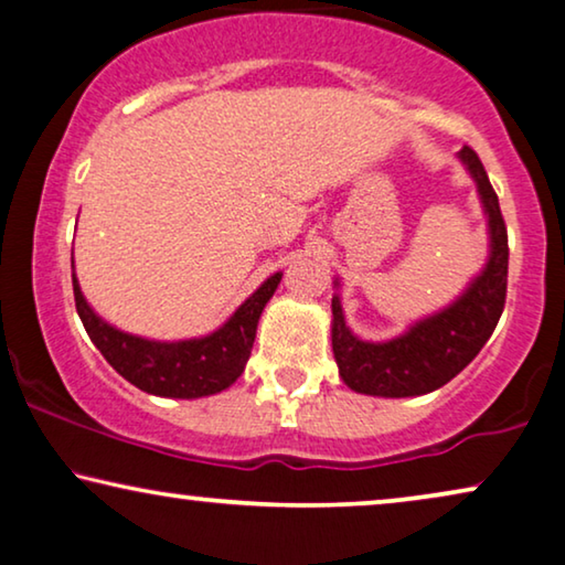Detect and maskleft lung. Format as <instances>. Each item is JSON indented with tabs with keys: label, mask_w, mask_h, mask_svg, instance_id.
<instances>
[{
	"label": "left lung",
	"mask_w": 565,
	"mask_h": 565,
	"mask_svg": "<svg viewBox=\"0 0 565 565\" xmlns=\"http://www.w3.org/2000/svg\"><path fill=\"white\" fill-rule=\"evenodd\" d=\"M479 189L489 222V260L468 289L440 312L412 324L399 338L369 343L355 338L345 324L340 294L332 297V353L340 379L353 392L371 396L430 394L471 363L494 332L507 299V227L499 196L489 184L476 150L463 146L458 153ZM340 286V281H335Z\"/></svg>",
	"instance_id": "obj_1"
}]
</instances>
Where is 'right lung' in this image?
<instances>
[{"instance_id": "1", "label": "right lung", "mask_w": 565, "mask_h": 565, "mask_svg": "<svg viewBox=\"0 0 565 565\" xmlns=\"http://www.w3.org/2000/svg\"><path fill=\"white\" fill-rule=\"evenodd\" d=\"M71 268H74V253H71ZM71 279H74L76 312L82 317L92 343L99 348V353L122 379L138 386L140 392L156 396L200 399V396L217 394L222 388L233 386L243 373L250 359L253 340H256L260 312H264L266 301L274 297L281 274H274L271 279L260 284L220 330L204 338L177 340V343H161V340H148L117 330L89 307L76 274H71Z\"/></svg>"}]
</instances>
